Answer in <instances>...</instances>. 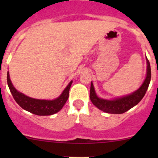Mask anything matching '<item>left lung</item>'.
<instances>
[{"label": "left lung", "mask_w": 158, "mask_h": 158, "mask_svg": "<svg viewBox=\"0 0 158 158\" xmlns=\"http://www.w3.org/2000/svg\"><path fill=\"white\" fill-rule=\"evenodd\" d=\"M146 61H147V73L144 82L141 84L139 89L128 95L112 98V99L102 98L98 96L95 92L93 83L92 82H91L89 97L92 104L101 111L110 114H122L138 105L145 95L151 82V66L147 57H146Z\"/></svg>", "instance_id": "left-lung-1"}]
</instances>
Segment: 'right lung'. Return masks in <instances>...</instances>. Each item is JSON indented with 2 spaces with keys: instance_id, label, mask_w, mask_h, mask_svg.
Segmentation results:
<instances>
[{
  "instance_id": "add662e5",
  "label": "right lung",
  "mask_w": 158,
  "mask_h": 158,
  "mask_svg": "<svg viewBox=\"0 0 158 158\" xmlns=\"http://www.w3.org/2000/svg\"><path fill=\"white\" fill-rule=\"evenodd\" d=\"M7 85L14 97V100L23 109L36 114V115H51L57 113L63 109L69 98V92L73 81H70L67 86L64 89L61 95L52 100L37 99L24 95L19 92L13 85L10 79V74L7 72Z\"/></svg>"
}]
</instances>
